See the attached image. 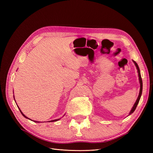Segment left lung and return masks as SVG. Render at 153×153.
<instances>
[{"instance_id": "obj_1", "label": "left lung", "mask_w": 153, "mask_h": 153, "mask_svg": "<svg viewBox=\"0 0 153 153\" xmlns=\"http://www.w3.org/2000/svg\"><path fill=\"white\" fill-rule=\"evenodd\" d=\"M134 64H135V65L136 66V68L137 69V71H138V78H139V82H140V92H139V94H138V98L136 101V102L135 103V104H134L133 106L132 107L130 112H129V115H131L134 111L135 110L137 106V105L138 103V102H139L140 101V97H141V95H142V78H141V75H140V69H139V67H138V64H137V62L135 61H133Z\"/></svg>"}]
</instances>
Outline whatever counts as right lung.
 Listing matches in <instances>:
<instances>
[{
  "label": "right lung",
  "instance_id": "right-lung-1",
  "mask_svg": "<svg viewBox=\"0 0 153 153\" xmlns=\"http://www.w3.org/2000/svg\"><path fill=\"white\" fill-rule=\"evenodd\" d=\"M14 99H15V97H14ZM18 108H19V110H20V112H21V114H22L23 116H24V117H25V118H27V119H30L29 118H28V117H27V116H25V115L24 114H23V112H22L21 110L20 109V108H19V107H18ZM59 119H55V120H52V121H49V122H54V121H59ZM30 120H31V119H30ZM31 121H32V120H31ZM34 122H35V123H39V121H34ZM40 123H41V122H40Z\"/></svg>",
  "mask_w": 153,
  "mask_h": 153
}]
</instances>
